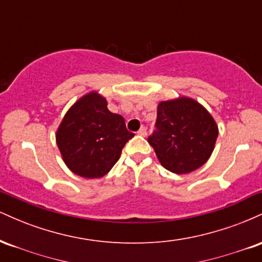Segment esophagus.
<instances>
[{"label":"esophagus","mask_w":262,"mask_h":262,"mask_svg":"<svg viewBox=\"0 0 262 262\" xmlns=\"http://www.w3.org/2000/svg\"><path fill=\"white\" fill-rule=\"evenodd\" d=\"M138 134L141 135V137H145V135L148 134V132H146V128L145 127H141L139 130H138Z\"/></svg>","instance_id":"1"}]
</instances>
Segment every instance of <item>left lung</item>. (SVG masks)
Masks as SVG:
<instances>
[{"instance_id":"8db88e82","label":"left lung","mask_w":262,"mask_h":262,"mask_svg":"<svg viewBox=\"0 0 262 262\" xmlns=\"http://www.w3.org/2000/svg\"><path fill=\"white\" fill-rule=\"evenodd\" d=\"M155 128L149 144L162 166L179 175L202 166L218 137V127L208 111L187 97L159 103Z\"/></svg>"}]
</instances>
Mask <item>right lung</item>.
Masks as SVG:
<instances>
[{
  "instance_id": "1",
  "label": "right lung",
  "mask_w": 262,
  "mask_h": 262,
  "mask_svg": "<svg viewBox=\"0 0 262 262\" xmlns=\"http://www.w3.org/2000/svg\"><path fill=\"white\" fill-rule=\"evenodd\" d=\"M133 137L124 118L108 111L106 98L91 92L65 114L56 132V144L74 173L98 179L112 169Z\"/></svg>"
}]
</instances>
